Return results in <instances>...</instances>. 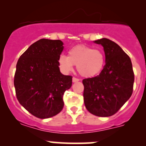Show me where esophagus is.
Instances as JSON below:
<instances>
[{
  "label": "esophagus",
  "mask_w": 146,
  "mask_h": 146,
  "mask_svg": "<svg viewBox=\"0 0 146 146\" xmlns=\"http://www.w3.org/2000/svg\"><path fill=\"white\" fill-rule=\"evenodd\" d=\"M79 80H80V79L77 78H75V77L73 78V82H78V81H79Z\"/></svg>",
  "instance_id": "obj_1"
}]
</instances>
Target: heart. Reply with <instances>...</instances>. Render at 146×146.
Here are the masks:
<instances>
[{
	"instance_id": "heart-1",
	"label": "heart",
	"mask_w": 146,
	"mask_h": 146,
	"mask_svg": "<svg viewBox=\"0 0 146 146\" xmlns=\"http://www.w3.org/2000/svg\"><path fill=\"white\" fill-rule=\"evenodd\" d=\"M58 64L64 72H69L76 66L77 70L86 78L97 76L102 70L105 56L101 50L84 44L73 46L68 52V56L61 55Z\"/></svg>"
}]
</instances>
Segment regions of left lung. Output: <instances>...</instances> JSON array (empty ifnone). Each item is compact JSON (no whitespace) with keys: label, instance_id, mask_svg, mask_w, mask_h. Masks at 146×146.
Masks as SVG:
<instances>
[{"label":"left lung","instance_id":"left-lung-1","mask_svg":"<svg viewBox=\"0 0 146 146\" xmlns=\"http://www.w3.org/2000/svg\"><path fill=\"white\" fill-rule=\"evenodd\" d=\"M95 43L104 48L106 64L99 76L82 80L84 103L91 114L110 117L131 96L134 73L130 57L117 44L107 38Z\"/></svg>","mask_w":146,"mask_h":146}]
</instances>
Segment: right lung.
<instances>
[{"label":"right lung","mask_w":146,"mask_h":146,"mask_svg":"<svg viewBox=\"0 0 146 146\" xmlns=\"http://www.w3.org/2000/svg\"><path fill=\"white\" fill-rule=\"evenodd\" d=\"M61 40L42 39L20 56L16 65L14 85L20 104L39 119L58 114L63 110L65 91L72 76L61 74L58 58L64 49Z\"/></svg>","instance_id":"add662e5"}]
</instances>
